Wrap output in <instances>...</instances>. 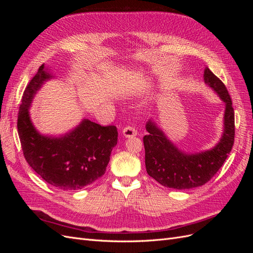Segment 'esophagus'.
Returning <instances> with one entry per match:
<instances>
[{
    "instance_id": "1",
    "label": "esophagus",
    "mask_w": 253,
    "mask_h": 253,
    "mask_svg": "<svg viewBox=\"0 0 253 253\" xmlns=\"http://www.w3.org/2000/svg\"><path fill=\"white\" fill-rule=\"evenodd\" d=\"M122 133H124V135L126 137H134L137 135V129L133 126H127L124 128V131H122Z\"/></svg>"
}]
</instances>
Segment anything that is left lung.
Here are the masks:
<instances>
[{"label":"left lung","mask_w":253,"mask_h":253,"mask_svg":"<svg viewBox=\"0 0 253 253\" xmlns=\"http://www.w3.org/2000/svg\"><path fill=\"white\" fill-rule=\"evenodd\" d=\"M205 82L216 91L226 104L224 134L209 151L186 154L167 138L162 129L149 121V132L143 136L147 172L160 185L176 190H189L208 182L224 165L234 143V110L225 84L209 68L204 74Z\"/></svg>","instance_id":"obj_1"}]
</instances>
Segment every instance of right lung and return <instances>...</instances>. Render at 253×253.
Returning <instances> with one entry per match:
<instances>
[{
    "instance_id": "obj_1",
    "label": "right lung",
    "mask_w": 253,
    "mask_h": 253,
    "mask_svg": "<svg viewBox=\"0 0 253 253\" xmlns=\"http://www.w3.org/2000/svg\"><path fill=\"white\" fill-rule=\"evenodd\" d=\"M50 77L42 64L23 93L18 114L23 155L32 169L52 187L79 190L105 173L111 152L117 144V127L84 119L71 133L59 138L40 135L30 121L28 108L37 90Z\"/></svg>"
}]
</instances>
